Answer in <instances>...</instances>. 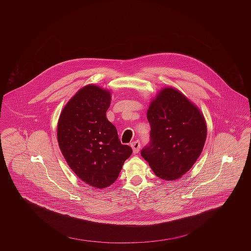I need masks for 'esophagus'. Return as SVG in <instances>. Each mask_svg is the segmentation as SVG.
Masks as SVG:
<instances>
[{
  "instance_id": "esophagus-1",
  "label": "esophagus",
  "mask_w": 251,
  "mask_h": 251,
  "mask_svg": "<svg viewBox=\"0 0 251 251\" xmlns=\"http://www.w3.org/2000/svg\"><path fill=\"white\" fill-rule=\"evenodd\" d=\"M130 146H131L132 151H133L134 153H137L139 151V150H140V142L138 140L132 142V143L130 144Z\"/></svg>"
}]
</instances>
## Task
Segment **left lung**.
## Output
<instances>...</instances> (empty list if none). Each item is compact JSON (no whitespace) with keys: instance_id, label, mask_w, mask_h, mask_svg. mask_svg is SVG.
Returning a JSON list of instances; mask_svg holds the SVG:
<instances>
[{"instance_id":"obj_1","label":"left lung","mask_w":251,"mask_h":251,"mask_svg":"<svg viewBox=\"0 0 251 251\" xmlns=\"http://www.w3.org/2000/svg\"><path fill=\"white\" fill-rule=\"evenodd\" d=\"M151 143L141 151L160 179H179L196 162L207 138L205 118L195 104L172 87L161 89L147 112Z\"/></svg>"}]
</instances>
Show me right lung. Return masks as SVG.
<instances>
[{
	"instance_id": "1",
	"label": "right lung",
	"mask_w": 251,
	"mask_h": 251,
	"mask_svg": "<svg viewBox=\"0 0 251 251\" xmlns=\"http://www.w3.org/2000/svg\"><path fill=\"white\" fill-rule=\"evenodd\" d=\"M110 103L109 90L89 84L66 104L57 126L59 147L69 166L79 179L97 188L111 185L132 153L106 118Z\"/></svg>"
}]
</instances>
